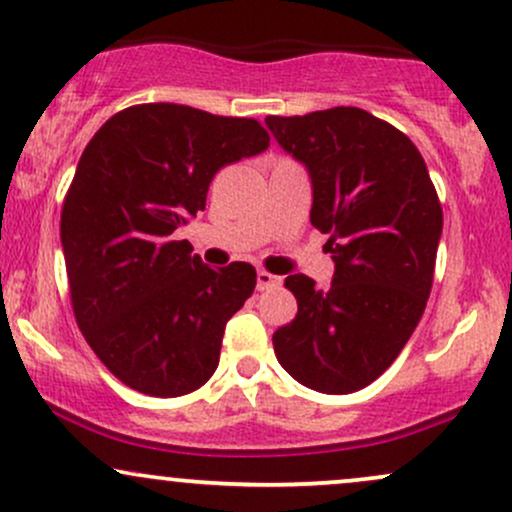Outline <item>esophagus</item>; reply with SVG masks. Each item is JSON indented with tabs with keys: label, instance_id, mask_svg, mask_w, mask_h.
Masks as SVG:
<instances>
[{
	"label": "esophagus",
	"instance_id": "1",
	"mask_svg": "<svg viewBox=\"0 0 512 512\" xmlns=\"http://www.w3.org/2000/svg\"><path fill=\"white\" fill-rule=\"evenodd\" d=\"M281 276H276V274H269L267 269H260V272H257V291H267V289H279L281 286Z\"/></svg>",
	"mask_w": 512,
	"mask_h": 512
}]
</instances>
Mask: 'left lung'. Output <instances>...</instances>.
I'll return each instance as SVG.
<instances>
[{
	"instance_id": "obj_1",
	"label": "left lung",
	"mask_w": 512,
	"mask_h": 512,
	"mask_svg": "<svg viewBox=\"0 0 512 512\" xmlns=\"http://www.w3.org/2000/svg\"><path fill=\"white\" fill-rule=\"evenodd\" d=\"M267 127L308 166L310 223L330 236L334 260L327 291L286 276L298 313L274 332V354L310 390L349 395L392 366L424 315L443 231L438 192L407 134L361 108L269 115Z\"/></svg>"
}]
</instances>
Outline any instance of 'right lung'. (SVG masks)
<instances>
[{
  "label": "right lung",
  "instance_id": "obj_1",
  "mask_svg": "<svg viewBox=\"0 0 512 512\" xmlns=\"http://www.w3.org/2000/svg\"><path fill=\"white\" fill-rule=\"evenodd\" d=\"M267 146L252 117L142 103L110 117L81 154L60 223L72 310L93 354L132 390L190 395L219 366L255 267L211 269L175 231L207 207L223 166Z\"/></svg>",
  "mask_w": 512,
  "mask_h": 512
}]
</instances>
